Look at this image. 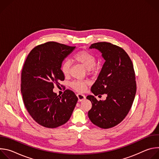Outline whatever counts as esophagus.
I'll list each match as a JSON object with an SVG mask.
<instances>
[{
	"label": "esophagus",
	"mask_w": 159,
	"mask_h": 159,
	"mask_svg": "<svg viewBox=\"0 0 159 159\" xmlns=\"http://www.w3.org/2000/svg\"><path fill=\"white\" fill-rule=\"evenodd\" d=\"M77 96L78 98V99H79V101H82L83 100H84L85 99V96L82 94H80V93H79L77 94Z\"/></svg>",
	"instance_id": "34e87169"
}]
</instances>
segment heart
<instances>
[{
  "label": "heart",
  "mask_w": 159,
  "mask_h": 159,
  "mask_svg": "<svg viewBox=\"0 0 159 159\" xmlns=\"http://www.w3.org/2000/svg\"><path fill=\"white\" fill-rule=\"evenodd\" d=\"M74 60L84 66L87 70L92 71L96 65V58L94 54L88 51L81 50L77 52L73 57ZM70 62L64 61L61 65V71L63 75L67 76L70 69ZM89 82L87 80H74L70 83V86L77 91L83 92L86 89Z\"/></svg>",
  "instance_id": "1"
}]
</instances>
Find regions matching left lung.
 <instances>
[{
	"mask_svg": "<svg viewBox=\"0 0 159 159\" xmlns=\"http://www.w3.org/2000/svg\"><path fill=\"white\" fill-rule=\"evenodd\" d=\"M89 48L98 50L105 60L90 90L95 96L107 97L98 101L94 96H87L92 102L88 116L95 125L107 129L120 123L131 107L137 90L133 65L123 48L110 43H93Z\"/></svg>",
	"mask_w": 159,
	"mask_h": 159,
	"instance_id": "1",
	"label": "left lung"
}]
</instances>
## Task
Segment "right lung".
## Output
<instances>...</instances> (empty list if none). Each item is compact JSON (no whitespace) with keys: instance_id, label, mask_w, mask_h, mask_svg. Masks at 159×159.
I'll return each instance as SVG.
<instances>
[{"instance_id":"1","label":"right lung","mask_w":159,"mask_h":159,"mask_svg":"<svg viewBox=\"0 0 159 159\" xmlns=\"http://www.w3.org/2000/svg\"><path fill=\"white\" fill-rule=\"evenodd\" d=\"M75 47L49 41L34 47L29 53L21 73L20 90L25 106L33 119L48 128H57L69 120L78 98L66 89L61 96L53 93L65 76L63 60Z\"/></svg>"}]
</instances>
